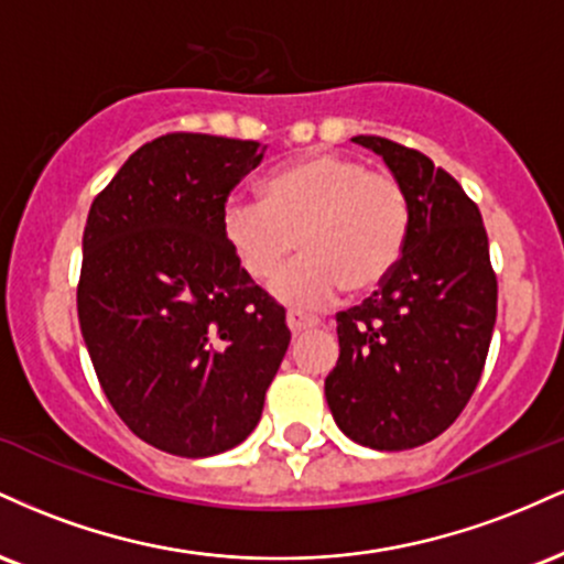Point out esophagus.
Instances as JSON below:
<instances>
[{"label":"esophagus","mask_w":564,"mask_h":564,"mask_svg":"<svg viewBox=\"0 0 564 564\" xmlns=\"http://www.w3.org/2000/svg\"><path fill=\"white\" fill-rule=\"evenodd\" d=\"M286 326L291 328V334H302V332H310V328H318L321 321L315 318V315H304V313H296V310H291L286 315Z\"/></svg>","instance_id":"esophagus-1"}]
</instances>
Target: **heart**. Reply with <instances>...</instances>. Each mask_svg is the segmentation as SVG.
I'll use <instances>...</instances> for the list:
<instances>
[{
  "label": "heart",
  "mask_w": 564,
  "mask_h": 564,
  "mask_svg": "<svg viewBox=\"0 0 564 564\" xmlns=\"http://www.w3.org/2000/svg\"><path fill=\"white\" fill-rule=\"evenodd\" d=\"M223 238L251 281H268L296 251L302 260L275 278V300L323 307L341 289L377 291L398 268L411 230L405 187L366 161L313 153L262 185V200L230 198Z\"/></svg>",
  "instance_id": "heart-1"
}]
</instances>
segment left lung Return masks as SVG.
<instances>
[{"label":"left lung","instance_id":"left-lung-1","mask_svg":"<svg viewBox=\"0 0 564 564\" xmlns=\"http://www.w3.org/2000/svg\"><path fill=\"white\" fill-rule=\"evenodd\" d=\"M405 187L411 230L398 268L360 307L336 315L339 360L326 377L334 422L373 451L430 443L480 381L498 286L480 209L464 187L398 142L358 134Z\"/></svg>","mask_w":564,"mask_h":564}]
</instances>
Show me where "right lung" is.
<instances>
[{"label":"right lung","instance_id":"obj_1","mask_svg":"<svg viewBox=\"0 0 564 564\" xmlns=\"http://www.w3.org/2000/svg\"><path fill=\"white\" fill-rule=\"evenodd\" d=\"M264 151L164 134L89 209L76 294L84 345L121 422L172 456L243 443L289 349L286 310L238 268L219 225Z\"/></svg>","mask_w":564,"mask_h":564}]
</instances>
